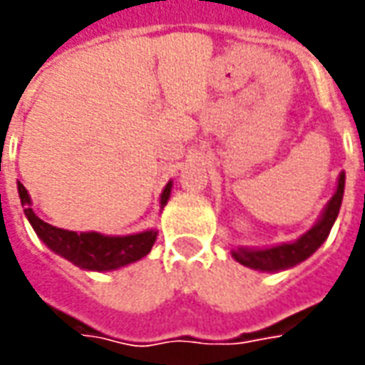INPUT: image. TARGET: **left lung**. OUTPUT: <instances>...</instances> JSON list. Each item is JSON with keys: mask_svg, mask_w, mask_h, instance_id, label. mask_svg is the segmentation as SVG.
Segmentation results:
<instances>
[{"mask_svg": "<svg viewBox=\"0 0 365 365\" xmlns=\"http://www.w3.org/2000/svg\"><path fill=\"white\" fill-rule=\"evenodd\" d=\"M344 182L346 174L340 172L334 195L324 205L317 222L307 232H303L297 240L266 246V248L238 246L235 250H230L232 258L238 264L246 266V268L258 269V272H269V274L282 272V269H289L301 264V262H305L309 256H313L321 248L322 242L330 235V229H332V225L336 221L338 211H340V205H342V197H344Z\"/></svg>", "mask_w": 365, "mask_h": 365, "instance_id": "8db88e82", "label": "left lung"}]
</instances>
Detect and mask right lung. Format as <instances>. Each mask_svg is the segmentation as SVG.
I'll use <instances>...</instances> for the list:
<instances>
[{"label":"right lung","mask_w":365,"mask_h":365,"mask_svg":"<svg viewBox=\"0 0 365 365\" xmlns=\"http://www.w3.org/2000/svg\"><path fill=\"white\" fill-rule=\"evenodd\" d=\"M21 205L25 211V217L31 222V227L41 238L44 246L58 254L74 266L90 272H113V269L125 268L133 262H138L150 252L152 246L156 242L158 230L148 229L135 235H125V237H111V235H101L96 230L90 232H74V230L58 229L44 222L41 217H36L31 203V195L25 190V185L17 182ZM172 193V182L166 183V187L160 193V209L170 199Z\"/></svg>","instance_id":"1"}]
</instances>
